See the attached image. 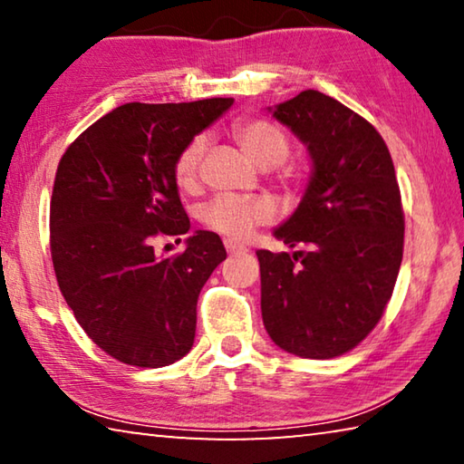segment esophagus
Listing matches in <instances>:
<instances>
[{"instance_id":"1","label":"esophagus","mask_w":464,"mask_h":464,"mask_svg":"<svg viewBox=\"0 0 464 464\" xmlns=\"http://www.w3.org/2000/svg\"><path fill=\"white\" fill-rule=\"evenodd\" d=\"M225 249L229 251V254H237V251H246V246H241V243L233 239H225Z\"/></svg>"}]
</instances>
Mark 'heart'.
<instances>
[{"label":"heart","instance_id":"heart-1","mask_svg":"<svg viewBox=\"0 0 464 464\" xmlns=\"http://www.w3.org/2000/svg\"><path fill=\"white\" fill-rule=\"evenodd\" d=\"M231 135L251 160L262 168H274L280 186L286 192H296L303 186V174L295 163H288L290 137L278 122L262 116H246L231 124ZM207 149V139L192 137L179 149L174 160V179L179 190L190 192L198 182L200 161ZM276 215V207L266 196H235L218 194L202 208L200 218L207 229L229 239L247 237L257 225L270 223Z\"/></svg>","mask_w":464,"mask_h":464}]
</instances>
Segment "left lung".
Here are the masks:
<instances>
[{
  "mask_svg": "<svg viewBox=\"0 0 464 464\" xmlns=\"http://www.w3.org/2000/svg\"><path fill=\"white\" fill-rule=\"evenodd\" d=\"M307 145L313 178L274 237L293 256L257 249L266 332L282 350L327 360L379 324L403 260L405 217L389 147L371 122L317 90L274 110Z\"/></svg>",
  "mask_w": 464,
  "mask_h": 464,
  "instance_id": "obj_1",
  "label": "left lung"
}]
</instances>
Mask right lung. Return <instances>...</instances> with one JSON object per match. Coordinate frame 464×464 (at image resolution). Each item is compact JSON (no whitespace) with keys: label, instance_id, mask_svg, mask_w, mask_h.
<instances>
[{"label":"right lung","instance_id":"add662e5","mask_svg":"<svg viewBox=\"0 0 464 464\" xmlns=\"http://www.w3.org/2000/svg\"><path fill=\"white\" fill-rule=\"evenodd\" d=\"M233 98L130 104L85 129L63 153L51 198V257L63 296L90 340L119 362L160 368L190 352L196 303L227 257L196 231L182 254L153 239L190 229L174 179L179 149Z\"/></svg>","mask_w":464,"mask_h":464}]
</instances>
